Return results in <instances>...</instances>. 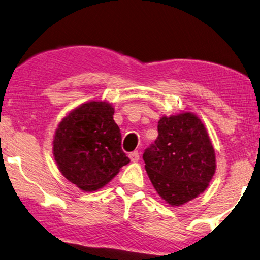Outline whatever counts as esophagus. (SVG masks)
Masks as SVG:
<instances>
[{
	"mask_svg": "<svg viewBox=\"0 0 260 260\" xmlns=\"http://www.w3.org/2000/svg\"><path fill=\"white\" fill-rule=\"evenodd\" d=\"M129 158L132 162H138V160L140 159V155H139V151H133L131 152V154L128 155Z\"/></svg>",
	"mask_w": 260,
	"mask_h": 260,
	"instance_id": "esophagus-1",
	"label": "esophagus"
}]
</instances>
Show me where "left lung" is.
Instances as JSON below:
<instances>
[{"mask_svg":"<svg viewBox=\"0 0 260 260\" xmlns=\"http://www.w3.org/2000/svg\"><path fill=\"white\" fill-rule=\"evenodd\" d=\"M157 129V139L143 152L148 177L166 203L184 205L201 194L215 174L212 141L191 112L163 115Z\"/></svg>","mask_w":260,"mask_h":260,"instance_id":"1","label":"left lung"}]
</instances>
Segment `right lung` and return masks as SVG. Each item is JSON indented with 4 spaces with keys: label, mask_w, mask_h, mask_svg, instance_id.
<instances>
[{
    "label": "right lung",
    "mask_w": 260,
    "mask_h": 260,
    "mask_svg": "<svg viewBox=\"0 0 260 260\" xmlns=\"http://www.w3.org/2000/svg\"><path fill=\"white\" fill-rule=\"evenodd\" d=\"M108 102H88L62 119L53 139V155L61 174L86 192L105 186L129 163L121 149V133Z\"/></svg>",
    "instance_id": "obj_1"
}]
</instances>
